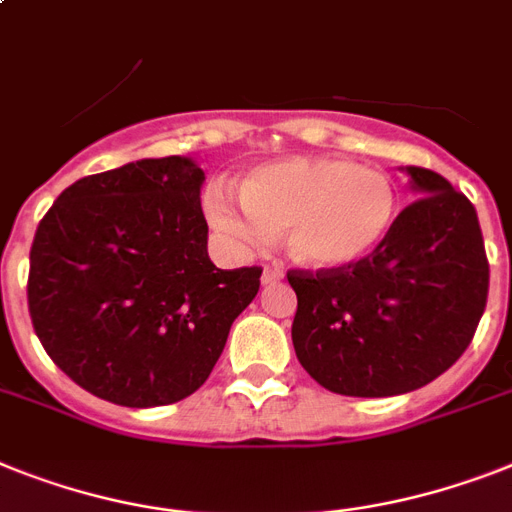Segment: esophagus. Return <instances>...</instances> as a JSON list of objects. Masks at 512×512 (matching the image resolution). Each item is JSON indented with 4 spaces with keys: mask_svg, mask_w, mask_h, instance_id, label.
Listing matches in <instances>:
<instances>
[{
    "mask_svg": "<svg viewBox=\"0 0 512 512\" xmlns=\"http://www.w3.org/2000/svg\"><path fill=\"white\" fill-rule=\"evenodd\" d=\"M282 277H285V274H282L280 269H272V266H266L264 274H261V282H264V285H274V282H280Z\"/></svg>",
    "mask_w": 512,
    "mask_h": 512,
    "instance_id": "esophagus-1",
    "label": "esophagus"
}]
</instances>
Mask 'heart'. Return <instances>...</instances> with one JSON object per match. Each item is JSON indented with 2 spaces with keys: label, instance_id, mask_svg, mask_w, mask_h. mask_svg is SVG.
I'll use <instances>...</instances> for the list:
<instances>
[{
  "label": "heart",
  "instance_id": "heart-1",
  "mask_svg": "<svg viewBox=\"0 0 512 512\" xmlns=\"http://www.w3.org/2000/svg\"><path fill=\"white\" fill-rule=\"evenodd\" d=\"M211 227L243 248L285 232L287 253L311 269H340L366 259L390 235L398 188L382 170L337 156H290L266 162L240 183V201L209 190Z\"/></svg>",
  "mask_w": 512,
  "mask_h": 512
}]
</instances>
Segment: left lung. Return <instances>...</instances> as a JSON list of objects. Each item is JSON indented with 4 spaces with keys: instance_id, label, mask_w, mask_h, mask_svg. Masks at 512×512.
Wrapping results in <instances>:
<instances>
[{
    "instance_id": "left-lung-1",
    "label": "left lung",
    "mask_w": 512,
    "mask_h": 512,
    "mask_svg": "<svg viewBox=\"0 0 512 512\" xmlns=\"http://www.w3.org/2000/svg\"><path fill=\"white\" fill-rule=\"evenodd\" d=\"M421 193L377 251L340 269H290L295 356L337 395L390 398L445 374L474 340L489 261L474 204L408 167Z\"/></svg>"
}]
</instances>
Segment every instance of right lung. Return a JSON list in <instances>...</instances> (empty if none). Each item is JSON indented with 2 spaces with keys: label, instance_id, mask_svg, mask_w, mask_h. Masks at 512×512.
<instances>
[{
  "label": "right lung",
  "instance_id": "obj_1",
  "mask_svg": "<svg viewBox=\"0 0 512 512\" xmlns=\"http://www.w3.org/2000/svg\"><path fill=\"white\" fill-rule=\"evenodd\" d=\"M204 170L185 156L88 175L38 222L28 311L38 340L83 390L151 408L209 379L261 266L206 253Z\"/></svg>",
  "mask_w": 512,
  "mask_h": 512
}]
</instances>
